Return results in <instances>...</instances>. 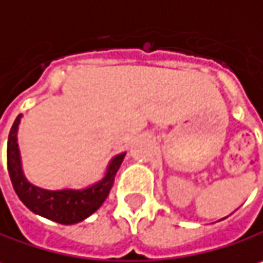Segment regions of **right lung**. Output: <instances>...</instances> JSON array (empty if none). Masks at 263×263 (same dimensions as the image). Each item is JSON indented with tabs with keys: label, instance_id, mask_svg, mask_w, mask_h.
Returning <instances> with one entry per match:
<instances>
[{
	"label": "right lung",
	"instance_id": "add662e5",
	"mask_svg": "<svg viewBox=\"0 0 263 263\" xmlns=\"http://www.w3.org/2000/svg\"><path fill=\"white\" fill-rule=\"evenodd\" d=\"M22 115L16 117L7 141V168L13 187L19 199L32 213L53 220L61 224H74L83 222L90 214H93L107 199L111 191L115 176L120 163L123 162L125 152L111 158L108 162L104 177L100 181L83 187V189H44L28 181L25 177L21 150L17 144V131L21 125Z\"/></svg>",
	"mask_w": 263,
	"mask_h": 263
}]
</instances>
